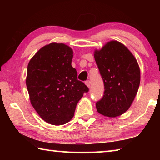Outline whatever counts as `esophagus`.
<instances>
[{
  "instance_id": "esophagus-1",
  "label": "esophagus",
  "mask_w": 160,
  "mask_h": 160,
  "mask_svg": "<svg viewBox=\"0 0 160 160\" xmlns=\"http://www.w3.org/2000/svg\"><path fill=\"white\" fill-rule=\"evenodd\" d=\"M85 85L88 87V88H90V80H87L85 81Z\"/></svg>"
}]
</instances>
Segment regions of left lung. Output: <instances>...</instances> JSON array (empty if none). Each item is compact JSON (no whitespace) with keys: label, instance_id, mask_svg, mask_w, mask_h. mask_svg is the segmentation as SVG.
I'll return each instance as SVG.
<instances>
[{"label":"left lung","instance_id":"obj_1","mask_svg":"<svg viewBox=\"0 0 160 160\" xmlns=\"http://www.w3.org/2000/svg\"><path fill=\"white\" fill-rule=\"evenodd\" d=\"M94 59L104 86V95L96 103L97 112L108 117L123 114L139 88L140 72L136 59L117 41H111L101 50H96Z\"/></svg>","mask_w":160,"mask_h":160}]
</instances>
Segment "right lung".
I'll return each mask as SVG.
<instances>
[{
    "mask_svg": "<svg viewBox=\"0 0 160 160\" xmlns=\"http://www.w3.org/2000/svg\"><path fill=\"white\" fill-rule=\"evenodd\" d=\"M72 53L68 46L51 43L38 51L28 66L26 85L31 104L52 125L71 120L78 102L89 91L71 66Z\"/></svg>",
    "mask_w": 160,
    "mask_h": 160,
    "instance_id": "right-lung-1",
    "label": "right lung"
}]
</instances>
